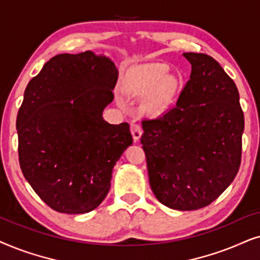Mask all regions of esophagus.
<instances>
[{
  "label": "esophagus",
  "instance_id": "34e87169",
  "mask_svg": "<svg viewBox=\"0 0 260 260\" xmlns=\"http://www.w3.org/2000/svg\"><path fill=\"white\" fill-rule=\"evenodd\" d=\"M131 133H132L133 140L138 141L141 138V134H143V129L139 124L137 123H131Z\"/></svg>",
  "mask_w": 260,
  "mask_h": 260
}]
</instances>
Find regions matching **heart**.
Listing matches in <instances>:
<instances>
[{"label": "heart", "mask_w": 260, "mask_h": 260, "mask_svg": "<svg viewBox=\"0 0 260 260\" xmlns=\"http://www.w3.org/2000/svg\"><path fill=\"white\" fill-rule=\"evenodd\" d=\"M166 64L151 63L132 69L124 78L122 90L133 99L144 98L141 112L151 117L160 116L171 108L181 90L178 76L169 74Z\"/></svg>", "instance_id": "heart-1"}]
</instances>
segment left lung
<instances>
[{"label":"left lung","instance_id":"1","mask_svg":"<svg viewBox=\"0 0 260 260\" xmlns=\"http://www.w3.org/2000/svg\"><path fill=\"white\" fill-rule=\"evenodd\" d=\"M191 74L170 112L143 121L150 185L175 210L210 205L238 174L244 113L237 85L205 53H183Z\"/></svg>","mask_w":260,"mask_h":260}]
</instances>
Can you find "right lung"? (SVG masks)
Masks as SVG:
<instances>
[{
    "instance_id": "add662e5",
    "label": "right lung",
    "mask_w": 260,
    "mask_h": 260,
    "mask_svg": "<svg viewBox=\"0 0 260 260\" xmlns=\"http://www.w3.org/2000/svg\"><path fill=\"white\" fill-rule=\"evenodd\" d=\"M117 76L106 55L61 53L27 85L16 119L20 166L55 212L98 208L110 189L114 165L133 144L129 124H110L102 116Z\"/></svg>"
}]
</instances>
